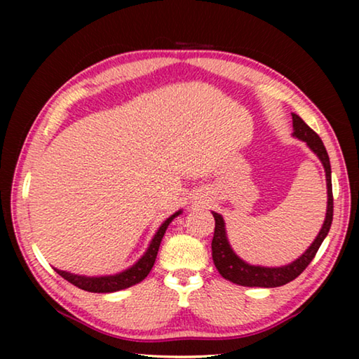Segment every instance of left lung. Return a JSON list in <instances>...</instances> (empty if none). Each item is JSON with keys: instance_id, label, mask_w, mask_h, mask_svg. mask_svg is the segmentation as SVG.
<instances>
[{"instance_id": "left-lung-1", "label": "left lung", "mask_w": 359, "mask_h": 359, "mask_svg": "<svg viewBox=\"0 0 359 359\" xmlns=\"http://www.w3.org/2000/svg\"><path fill=\"white\" fill-rule=\"evenodd\" d=\"M293 136H296L301 141L307 142L309 147L312 149L313 154L321 160L326 171V185H327V209H326V218L323 226H321L317 239L312 242V245L307 248L302 257L297 258L293 263L282 267H261V266H250L245 261H242L238 255L233 252L229 247L226 233H224V222L222 215L212 212L215 218V231L214 239H212V258H214V264L220 272L222 277L228 278L229 282L242 285V287H263V288H274L282 287V285L294 280L297 276H301L304 269L311 264V261L315 258L321 242L330 233L331 223H332V212H334V199H332V184H331V165L330 156L321 141L320 136L315 133L306 121H304L299 115L293 114Z\"/></svg>"}]
</instances>
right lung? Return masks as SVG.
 I'll use <instances>...</instances> for the list:
<instances>
[{
  "label": "right lung",
  "mask_w": 359,
  "mask_h": 359,
  "mask_svg": "<svg viewBox=\"0 0 359 359\" xmlns=\"http://www.w3.org/2000/svg\"><path fill=\"white\" fill-rule=\"evenodd\" d=\"M179 214L180 212H175L174 215L169 217L168 220L161 224L160 229L156 231L155 238L151 239L150 247L147 248V252H145L144 257L139 259L135 266L123 272H120V274L104 276V277H85V276L69 274V272L60 271V269H55V271L65 278V280H68L69 283H72L77 288L90 291V293H112V291L130 288V287H133V285L142 282L144 278L149 276V272L151 271V267H154V264H155L158 248H160L163 236H165V233H166V228Z\"/></svg>",
  "instance_id": "right-lung-1"
}]
</instances>
